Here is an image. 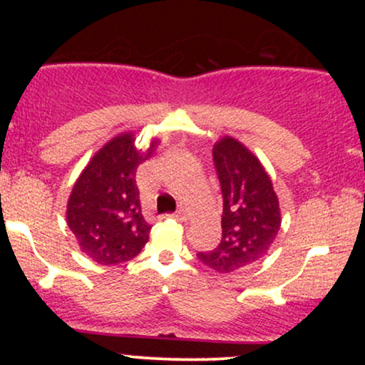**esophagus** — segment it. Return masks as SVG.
<instances>
[{
  "label": "esophagus",
  "mask_w": 365,
  "mask_h": 365,
  "mask_svg": "<svg viewBox=\"0 0 365 365\" xmlns=\"http://www.w3.org/2000/svg\"><path fill=\"white\" fill-rule=\"evenodd\" d=\"M173 217H175V220H178V221H185L188 217V211H187V209H178V211L173 215Z\"/></svg>",
  "instance_id": "esophagus-1"
}]
</instances>
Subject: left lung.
Listing matches in <instances>:
<instances>
[{
	"instance_id": "left-lung-1",
	"label": "left lung",
	"mask_w": 365,
	"mask_h": 365,
	"mask_svg": "<svg viewBox=\"0 0 365 365\" xmlns=\"http://www.w3.org/2000/svg\"><path fill=\"white\" fill-rule=\"evenodd\" d=\"M212 158L223 192V238L197 257L217 273H233L266 257L282 226V209L266 168L240 140L221 137Z\"/></svg>"
}]
</instances>
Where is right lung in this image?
Listing matches in <instances>:
<instances>
[{
	"label": "right lung",
	"mask_w": 365,
	"mask_h": 365,
	"mask_svg": "<svg viewBox=\"0 0 365 365\" xmlns=\"http://www.w3.org/2000/svg\"><path fill=\"white\" fill-rule=\"evenodd\" d=\"M158 145L154 137L148 149H137L135 133L121 132L91 158L73 183L66 225L92 261L104 266L130 261L148 244L150 226L142 216L135 175Z\"/></svg>",
	"instance_id": "right-lung-1"
}]
</instances>
